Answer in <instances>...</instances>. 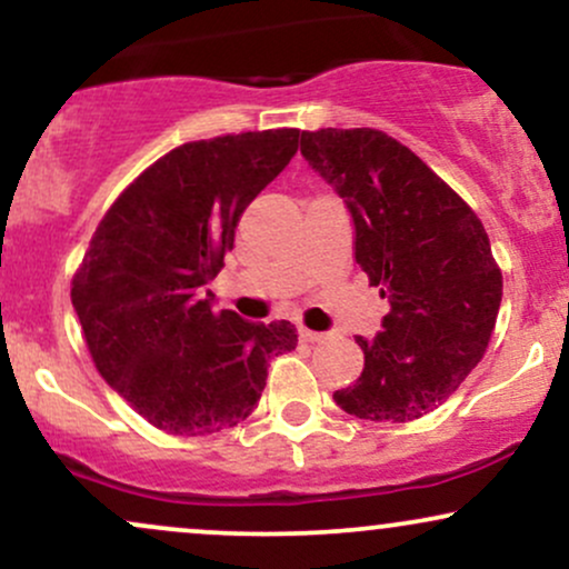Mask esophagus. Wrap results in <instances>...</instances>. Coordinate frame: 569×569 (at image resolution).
I'll return each mask as SVG.
<instances>
[{"label": "esophagus", "instance_id": "esophagus-1", "mask_svg": "<svg viewBox=\"0 0 569 569\" xmlns=\"http://www.w3.org/2000/svg\"><path fill=\"white\" fill-rule=\"evenodd\" d=\"M299 337H302V339H305V342H321V339H323V335H321V331H312V329H305V326H302V329H299Z\"/></svg>", "mask_w": 569, "mask_h": 569}]
</instances>
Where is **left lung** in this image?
Masks as SVG:
<instances>
[{"label": "left lung", "mask_w": 569, "mask_h": 569, "mask_svg": "<svg viewBox=\"0 0 569 569\" xmlns=\"http://www.w3.org/2000/svg\"><path fill=\"white\" fill-rule=\"evenodd\" d=\"M302 158L337 189L356 224V262L390 302L363 371L335 401L348 415L407 422L441 407L485 356L502 276L466 200L388 133L302 130Z\"/></svg>", "instance_id": "1"}]
</instances>
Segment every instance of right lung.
Wrapping results in <instances>:
<instances>
[{"mask_svg":"<svg viewBox=\"0 0 569 569\" xmlns=\"http://www.w3.org/2000/svg\"><path fill=\"white\" fill-rule=\"evenodd\" d=\"M297 139L278 128L181 143L96 227L71 305L96 369L154 428L238 426L262 396L267 361L297 348L289 321L213 312L208 289L248 202L289 166Z\"/></svg>","mask_w":569,"mask_h":569,"instance_id":"obj_1","label":"right lung"}]
</instances>
